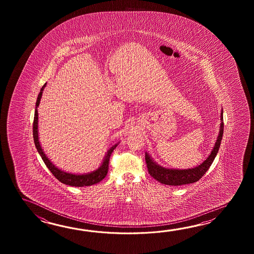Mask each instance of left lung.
I'll list each match as a JSON object with an SVG mask.
<instances>
[{"label": "left lung", "instance_id": "left-lung-1", "mask_svg": "<svg viewBox=\"0 0 254 254\" xmlns=\"http://www.w3.org/2000/svg\"><path fill=\"white\" fill-rule=\"evenodd\" d=\"M223 112L221 113V129L219 136L216 140L215 146L213 147L211 154L204 162L197 167L187 170H176V169H167L156 164V162L151 160L149 154L145 152V161L148 168V172L152 178L155 179L161 184L172 186H178L184 184H193L199 181L206 172L209 170L211 163L214 161L217 152L221 145V139L223 135Z\"/></svg>", "mask_w": 254, "mask_h": 254}]
</instances>
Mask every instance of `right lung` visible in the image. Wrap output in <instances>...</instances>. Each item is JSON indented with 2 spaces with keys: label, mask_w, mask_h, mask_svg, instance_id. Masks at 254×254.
Masks as SVG:
<instances>
[{
  "label": "right lung",
  "mask_w": 254,
  "mask_h": 254,
  "mask_svg": "<svg viewBox=\"0 0 254 254\" xmlns=\"http://www.w3.org/2000/svg\"><path fill=\"white\" fill-rule=\"evenodd\" d=\"M46 85V83L42 87L41 92L39 93L37 101H36V107H35V114H34V119H33V140H34V144L37 149L40 155L42 157L43 162L45 163V165L48 167L50 172L54 174V177L60 181L63 184L70 185V186H75V187H83V186H91L92 184H98L101 181H103V179L106 177L109 170V161H110V157L112 152L114 151V149L116 148L117 144L111 147L107 151L106 155L104 157L103 163L100 167L98 168L95 172H92L91 173H87V174H81V175H77V174H72V173H65L59 170L58 168L55 167L54 164L49 160L48 157L44 154L42 147L40 145V141L38 138V111L37 107L40 104V101L42 98L43 89Z\"/></svg>",
  "instance_id": "add662e5"
}]
</instances>
